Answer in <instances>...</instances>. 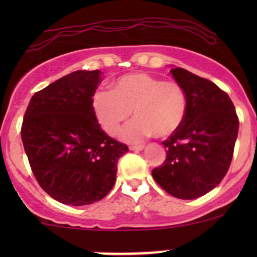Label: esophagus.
<instances>
[{
  "label": "esophagus",
  "mask_w": 257,
  "mask_h": 257,
  "mask_svg": "<svg viewBox=\"0 0 257 257\" xmlns=\"http://www.w3.org/2000/svg\"><path fill=\"white\" fill-rule=\"evenodd\" d=\"M131 150H134V152H139V150H143L144 149V145H132L129 148Z\"/></svg>",
  "instance_id": "1"
}]
</instances>
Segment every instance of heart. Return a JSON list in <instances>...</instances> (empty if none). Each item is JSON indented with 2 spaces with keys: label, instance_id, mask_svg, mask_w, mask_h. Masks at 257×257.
<instances>
[{
  "label": "heart",
  "instance_id": "b5f03b06",
  "mask_svg": "<svg viewBox=\"0 0 257 257\" xmlns=\"http://www.w3.org/2000/svg\"><path fill=\"white\" fill-rule=\"evenodd\" d=\"M92 108L98 123L109 136H115L133 112L136 120L121 138L137 143L147 137L167 138L183 124L188 98L175 80H162L148 73H131L113 83V90L97 89Z\"/></svg>",
  "mask_w": 257,
  "mask_h": 257
}]
</instances>
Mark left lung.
I'll return each instance as SVG.
<instances>
[{
  "label": "left lung",
  "instance_id": "obj_1",
  "mask_svg": "<svg viewBox=\"0 0 257 257\" xmlns=\"http://www.w3.org/2000/svg\"><path fill=\"white\" fill-rule=\"evenodd\" d=\"M170 73L185 92L188 112L180 128L163 142L167 159L152 175L168 194L191 200L205 195L226 175L239 119L234 103L215 83L179 67Z\"/></svg>",
  "mask_w": 257,
  "mask_h": 257
}]
</instances>
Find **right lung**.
I'll use <instances>...</instances> for the list:
<instances>
[{"label":"right lung","instance_id":"1","mask_svg":"<svg viewBox=\"0 0 257 257\" xmlns=\"http://www.w3.org/2000/svg\"><path fill=\"white\" fill-rule=\"evenodd\" d=\"M100 71H76L31 98L21 138L31 169L54 200L80 206L99 201L115 183L128 147L108 137L92 108Z\"/></svg>","mask_w":257,"mask_h":257}]
</instances>
